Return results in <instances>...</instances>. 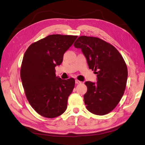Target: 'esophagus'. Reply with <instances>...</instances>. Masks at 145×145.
<instances>
[{
	"label": "esophagus",
	"instance_id": "1",
	"mask_svg": "<svg viewBox=\"0 0 145 145\" xmlns=\"http://www.w3.org/2000/svg\"><path fill=\"white\" fill-rule=\"evenodd\" d=\"M76 84H79V83H81V82L79 81L78 80H77V79H76Z\"/></svg>",
	"mask_w": 145,
	"mask_h": 145
}]
</instances>
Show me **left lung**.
I'll return each instance as SVG.
<instances>
[{
    "instance_id": "obj_1",
    "label": "left lung",
    "mask_w": 145,
    "mask_h": 145,
    "mask_svg": "<svg viewBox=\"0 0 145 145\" xmlns=\"http://www.w3.org/2000/svg\"><path fill=\"white\" fill-rule=\"evenodd\" d=\"M74 45L80 48L89 68L97 74V82H85L88 89L83 98L86 109L96 115L107 114L124 94L128 78L125 60L114 46L97 37L80 36Z\"/></svg>"
}]
</instances>
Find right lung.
I'll list each match as a JSON object with an SVG mask.
<instances>
[{
  "label": "right lung",
  "instance_id": "add662e5",
  "mask_svg": "<svg viewBox=\"0 0 145 145\" xmlns=\"http://www.w3.org/2000/svg\"><path fill=\"white\" fill-rule=\"evenodd\" d=\"M77 37L50 35L32 43L24 54L20 78L25 93L31 106L43 117H57L67 109L75 80L57 77L55 67L62 63L64 53Z\"/></svg>",
  "mask_w": 145,
  "mask_h": 145
}]
</instances>
